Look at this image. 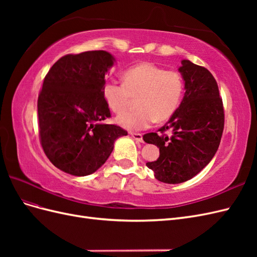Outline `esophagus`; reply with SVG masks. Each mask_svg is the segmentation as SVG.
<instances>
[{
  "instance_id": "obj_1",
  "label": "esophagus",
  "mask_w": 257,
  "mask_h": 257,
  "mask_svg": "<svg viewBox=\"0 0 257 257\" xmlns=\"http://www.w3.org/2000/svg\"><path fill=\"white\" fill-rule=\"evenodd\" d=\"M131 136L133 137L136 142H139V143H143V135L139 134V133H133V132H131Z\"/></svg>"
}]
</instances>
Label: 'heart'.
Here are the masks:
<instances>
[{"mask_svg": "<svg viewBox=\"0 0 257 257\" xmlns=\"http://www.w3.org/2000/svg\"><path fill=\"white\" fill-rule=\"evenodd\" d=\"M184 81L177 71H165L151 63H141L126 69L123 82L108 81L103 88L107 105L121 112L136 100L135 110L116 116V123L130 131L150 127L152 123L167 121L181 103Z\"/></svg>", "mask_w": 257, "mask_h": 257, "instance_id": "1", "label": "heart"}]
</instances>
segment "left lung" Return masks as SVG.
<instances>
[{"label":"left lung","instance_id":"1","mask_svg":"<svg viewBox=\"0 0 257 257\" xmlns=\"http://www.w3.org/2000/svg\"><path fill=\"white\" fill-rule=\"evenodd\" d=\"M178 71L185 90L181 104L159 130L162 134L144 135L146 143L160 148L159 159L146 165L159 181L169 184L190 180L209 164L224 128L223 103L212 74L189 60H182Z\"/></svg>","mask_w":257,"mask_h":257}]
</instances>
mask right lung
<instances>
[{
	"label": "right lung",
	"instance_id": "1",
	"mask_svg": "<svg viewBox=\"0 0 257 257\" xmlns=\"http://www.w3.org/2000/svg\"><path fill=\"white\" fill-rule=\"evenodd\" d=\"M115 62L104 50L62 57L46 75L37 100L41 143L52 164L83 177L102 167L114 142L127 132L106 124L105 75Z\"/></svg>",
	"mask_w": 257,
	"mask_h": 257
}]
</instances>
